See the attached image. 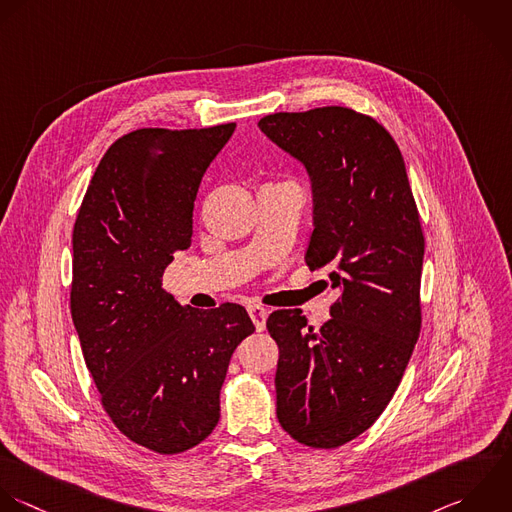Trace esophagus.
Masks as SVG:
<instances>
[{"label":"esophagus","mask_w":512,"mask_h":512,"mask_svg":"<svg viewBox=\"0 0 512 512\" xmlns=\"http://www.w3.org/2000/svg\"><path fill=\"white\" fill-rule=\"evenodd\" d=\"M267 315H269V311H267L265 307H261V305H249V317H251V321H253V325H255L257 331H263V329H265Z\"/></svg>","instance_id":"1"}]
</instances>
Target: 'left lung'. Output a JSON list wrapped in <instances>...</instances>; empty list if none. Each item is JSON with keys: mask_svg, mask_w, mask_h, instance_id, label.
<instances>
[{"mask_svg": "<svg viewBox=\"0 0 512 512\" xmlns=\"http://www.w3.org/2000/svg\"><path fill=\"white\" fill-rule=\"evenodd\" d=\"M259 127L311 175L305 263L329 269L339 289L319 331L299 309L267 319L279 347L277 419L297 443L337 449L387 409L419 339L421 217L399 145L375 117L327 105L271 113Z\"/></svg>", "mask_w": 512, "mask_h": 512, "instance_id": "obj_1", "label": "left lung"}]
</instances>
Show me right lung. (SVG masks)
Segmentation results:
<instances>
[{
	"label": "right lung",
	"instance_id": "right-lung-1",
	"mask_svg": "<svg viewBox=\"0 0 512 512\" xmlns=\"http://www.w3.org/2000/svg\"><path fill=\"white\" fill-rule=\"evenodd\" d=\"M235 131L143 127L99 161L73 225L71 317L103 411L135 445L179 455L219 423L237 345L255 331L237 303L199 311L161 289L191 245L201 177Z\"/></svg>",
	"mask_w": 512,
	"mask_h": 512
}]
</instances>
